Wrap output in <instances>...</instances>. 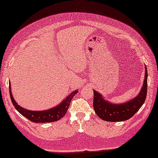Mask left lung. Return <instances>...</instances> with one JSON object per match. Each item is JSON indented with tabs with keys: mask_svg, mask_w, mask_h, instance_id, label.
<instances>
[{
	"mask_svg": "<svg viewBox=\"0 0 158 158\" xmlns=\"http://www.w3.org/2000/svg\"><path fill=\"white\" fill-rule=\"evenodd\" d=\"M147 69H145L144 84L139 95L126 103L114 104L106 102L102 95L94 90V109L102 120L108 122H120L130 119L144 103L147 93Z\"/></svg>",
	"mask_w": 158,
	"mask_h": 158,
	"instance_id": "8db88e82",
	"label": "left lung"
}]
</instances>
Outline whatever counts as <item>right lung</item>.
Wrapping results in <instances>:
<instances>
[{"instance_id": "obj_1", "label": "right lung", "mask_w": 158, "mask_h": 158, "mask_svg": "<svg viewBox=\"0 0 158 158\" xmlns=\"http://www.w3.org/2000/svg\"><path fill=\"white\" fill-rule=\"evenodd\" d=\"M9 89H11V86H9ZM9 93L12 104H13L14 107L20 114L25 117L26 118L34 123H50L59 120L65 115L69 106V104H70L71 100L77 93V91L72 92L68 97L58 106L50 110H44V111H31V110H27L24 108H22V106L18 105L17 103L14 101L11 91H9Z\"/></svg>"}]
</instances>
